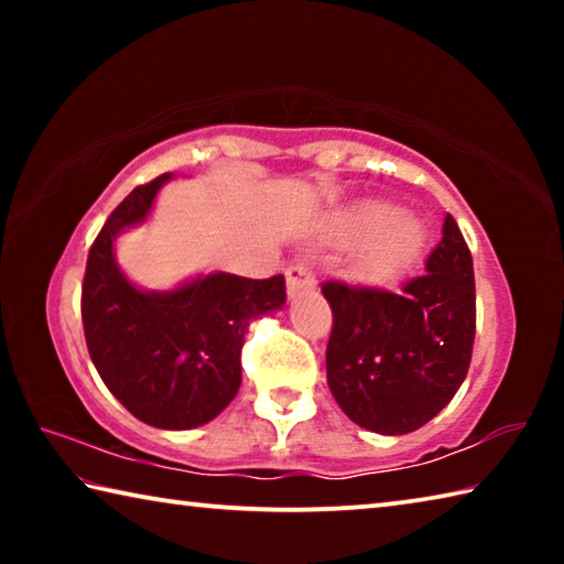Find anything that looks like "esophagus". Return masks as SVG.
I'll return each mask as SVG.
<instances>
[{"label":"esophagus","mask_w":564,"mask_h":564,"mask_svg":"<svg viewBox=\"0 0 564 564\" xmlns=\"http://www.w3.org/2000/svg\"><path fill=\"white\" fill-rule=\"evenodd\" d=\"M285 283H289V299H299L301 293L316 289V275L303 263H293L285 271Z\"/></svg>","instance_id":"esophagus-1"}]
</instances>
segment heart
Masks as SVG:
<instances>
[{
    "label": "heart",
    "instance_id": "1",
    "mask_svg": "<svg viewBox=\"0 0 564 564\" xmlns=\"http://www.w3.org/2000/svg\"><path fill=\"white\" fill-rule=\"evenodd\" d=\"M356 228L362 238L379 236L362 259V271L376 281L408 271L420 259L425 243V234L415 218L405 216L393 204H368L358 214Z\"/></svg>",
    "mask_w": 564,
    "mask_h": 564
}]
</instances>
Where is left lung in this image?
<instances>
[{"mask_svg":"<svg viewBox=\"0 0 564 564\" xmlns=\"http://www.w3.org/2000/svg\"><path fill=\"white\" fill-rule=\"evenodd\" d=\"M333 308L328 386L352 423L380 435L423 427L463 386L475 340L473 256L455 218L400 293L323 283Z\"/></svg>","mask_w":564,"mask_h":564,"instance_id":"8db88e82","label":"left lung"}]
</instances>
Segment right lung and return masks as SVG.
Masks as SVG:
<instances>
[{
    "label": "right lung",
    "instance_id": "right-lung-1",
    "mask_svg": "<svg viewBox=\"0 0 564 564\" xmlns=\"http://www.w3.org/2000/svg\"><path fill=\"white\" fill-rule=\"evenodd\" d=\"M171 174L137 186L94 241L82 285L89 356L111 395L161 431L206 425L241 388L251 321L283 308L285 281L208 273L171 291L133 285L117 263L119 234L144 224Z\"/></svg>",
    "mask_w": 564,
    "mask_h": 564
}]
</instances>
